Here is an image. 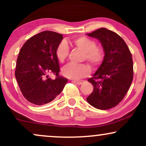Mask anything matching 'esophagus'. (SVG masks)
<instances>
[{"mask_svg":"<svg viewBox=\"0 0 146 146\" xmlns=\"http://www.w3.org/2000/svg\"><path fill=\"white\" fill-rule=\"evenodd\" d=\"M72 82L75 84H79V85L82 84L84 83V81H82V80H80V81H78V80H72Z\"/></svg>","mask_w":146,"mask_h":146,"instance_id":"esophagus-1","label":"esophagus"}]
</instances>
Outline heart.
I'll return each instance as SVG.
<instances>
[{"label":"heart","instance_id":"heart-1","mask_svg":"<svg viewBox=\"0 0 146 146\" xmlns=\"http://www.w3.org/2000/svg\"><path fill=\"white\" fill-rule=\"evenodd\" d=\"M76 47L84 51L83 59L86 60L93 66H97L102 62L104 58V51L96 46L94 40L85 36L78 37L73 40ZM69 46L66 41L63 40L58 44L56 49V56L61 62L68 58ZM62 74L66 78L78 80L87 76L90 73V68L86 64L69 63L64 66Z\"/></svg>","mask_w":146,"mask_h":146}]
</instances>
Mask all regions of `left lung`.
Here are the masks:
<instances>
[{
    "label": "left lung",
    "instance_id": "1",
    "mask_svg": "<svg viewBox=\"0 0 146 146\" xmlns=\"http://www.w3.org/2000/svg\"><path fill=\"white\" fill-rule=\"evenodd\" d=\"M86 35L98 39L104 52L102 64L88 80L93 91L86 100L98 109H110L123 100L132 84V54L121 37L110 30L100 28Z\"/></svg>",
    "mask_w": 146,
    "mask_h": 146
}]
</instances>
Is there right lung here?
<instances>
[{
    "instance_id": "add662e5",
    "label": "right lung",
    "mask_w": 146,
    "mask_h": 146,
    "mask_svg": "<svg viewBox=\"0 0 146 146\" xmlns=\"http://www.w3.org/2000/svg\"><path fill=\"white\" fill-rule=\"evenodd\" d=\"M63 36L51 31L35 35L22 46L17 58L15 76L22 94L35 105L49 103L60 94L67 79L60 76L56 56ZM48 73L56 75L52 80Z\"/></svg>"
}]
</instances>
